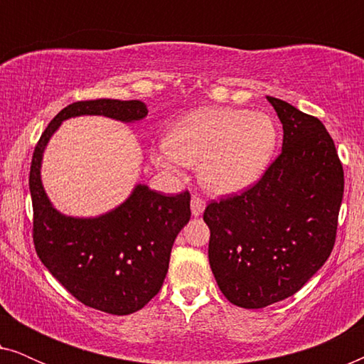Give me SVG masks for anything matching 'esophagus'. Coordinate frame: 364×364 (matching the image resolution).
I'll list each match as a JSON object with an SVG mask.
<instances>
[{
	"label": "esophagus",
	"instance_id": "34e87169",
	"mask_svg": "<svg viewBox=\"0 0 364 364\" xmlns=\"http://www.w3.org/2000/svg\"><path fill=\"white\" fill-rule=\"evenodd\" d=\"M191 208H192V215L193 217L202 215V212L205 210V200H203L202 197L193 196L192 197V202H191Z\"/></svg>",
	"mask_w": 364,
	"mask_h": 364
}]
</instances>
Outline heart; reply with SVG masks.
Segmentation results:
<instances>
[{
	"label": "heart",
	"mask_w": 364,
	"mask_h": 364,
	"mask_svg": "<svg viewBox=\"0 0 364 364\" xmlns=\"http://www.w3.org/2000/svg\"><path fill=\"white\" fill-rule=\"evenodd\" d=\"M275 144L277 127L268 114L208 107L177 121L152 159L168 172L198 164V177L208 191L232 193L262 176Z\"/></svg>",
	"instance_id": "b5f03b06"
}]
</instances>
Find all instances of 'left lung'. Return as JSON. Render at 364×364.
<instances>
[{
	"instance_id": "obj_1",
	"label": "left lung",
	"mask_w": 364,
	"mask_h": 364,
	"mask_svg": "<svg viewBox=\"0 0 364 364\" xmlns=\"http://www.w3.org/2000/svg\"><path fill=\"white\" fill-rule=\"evenodd\" d=\"M283 124L282 152L255 186L210 202L208 262L233 305L257 310L295 295L336 240L345 177L320 119L268 96Z\"/></svg>"
}]
</instances>
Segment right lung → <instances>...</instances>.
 <instances>
[{
	"label": "right lung",
	"instance_id": "1",
	"mask_svg": "<svg viewBox=\"0 0 364 364\" xmlns=\"http://www.w3.org/2000/svg\"><path fill=\"white\" fill-rule=\"evenodd\" d=\"M76 116L134 122L147 116V107L141 101H77L48 124L34 147L29 171L34 248L76 300L109 315H131L162 288L173 240L191 220V193L167 197L137 183L126 202L101 217L59 213L43 188V152L61 122Z\"/></svg>",
	"mask_w": 364,
	"mask_h": 364
}]
</instances>
